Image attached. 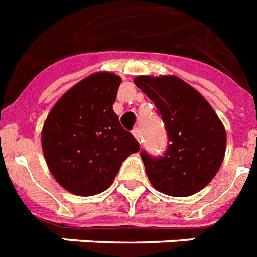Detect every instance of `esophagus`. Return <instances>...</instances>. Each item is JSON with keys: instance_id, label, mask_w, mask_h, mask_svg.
Returning <instances> with one entry per match:
<instances>
[{"instance_id": "esophagus-1", "label": "esophagus", "mask_w": 257, "mask_h": 257, "mask_svg": "<svg viewBox=\"0 0 257 257\" xmlns=\"http://www.w3.org/2000/svg\"><path fill=\"white\" fill-rule=\"evenodd\" d=\"M133 134H134V137H136V138H137V141L141 144V142H142L141 128H138V127H137V128H134V130H133Z\"/></svg>"}]
</instances>
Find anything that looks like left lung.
I'll use <instances>...</instances> for the list:
<instances>
[{"label": "left lung", "mask_w": 257, "mask_h": 257, "mask_svg": "<svg viewBox=\"0 0 257 257\" xmlns=\"http://www.w3.org/2000/svg\"><path fill=\"white\" fill-rule=\"evenodd\" d=\"M153 101L168 137L163 156L141 152L145 171L159 192L186 197L216 175L226 152V130L203 95L177 76L134 79Z\"/></svg>", "instance_id": "1"}]
</instances>
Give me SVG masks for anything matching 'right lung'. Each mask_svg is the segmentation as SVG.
Returning <instances> with one entry per match:
<instances>
[{
  "label": "right lung",
  "mask_w": 257,
  "mask_h": 257,
  "mask_svg": "<svg viewBox=\"0 0 257 257\" xmlns=\"http://www.w3.org/2000/svg\"><path fill=\"white\" fill-rule=\"evenodd\" d=\"M120 82L110 72L90 75L56 102L45 121L42 149L50 172L76 196L106 190L121 163L140 151L113 112Z\"/></svg>",
  "instance_id": "1"
}]
</instances>
